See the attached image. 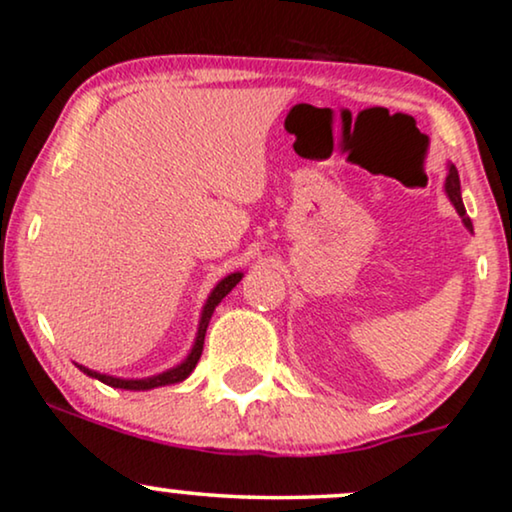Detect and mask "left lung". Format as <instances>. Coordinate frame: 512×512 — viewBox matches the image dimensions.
<instances>
[{
    "instance_id": "8db88e82",
    "label": "left lung",
    "mask_w": 512,
    "mask_h": 512,
    "mask_svg": "<svg viewBox=\"0 0 512 512\" xmlns=\"http://www.w3.org/2000/svg\"><path fill=\"white\" fill-rule=\"evenodd\" d=\"M444 189H446V196L451 198V203L456 205L458 215L463 217V224L468 226V229L472 231V222H470V217L465 215L463 200H461V179H458V170H456L454 165H449V177H446V184H444Z\"/></svg>"
}]
</instances>
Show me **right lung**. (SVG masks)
Segmentation results:
<instances>
[{"instance_id": "add662e5", "label": "right lung", "mask_w": 512, "mask_h": 512, "mask_svg": "<svg viewBox=\"0 0 512 512\" xmlns=\"http://www.w3.org/2000/svg\"><path fill=\"white\" fill-rule=\"evenodd\" d=\"M243 274H231L222 278V281L217 283V288L212 290L210 297H208V304L203 307V316H200V326H198V338H196V345H193L191 354L181 361L179 366L170 368V371L160 373V375H153V378H144V380H122V378H113V375H103V373H96V371H89V368L84 366H77L82 373L92 375V378L101 380V383L111 385V387H120V390H153V387H163V385H174V383H181L184 378H189L193 368H196L200 354H203V342H205V331H208V323L212 319V312H215V307L219 302L224 300L226 295L231 293V288L236 286L238 281H241Z\"/></svg>"}]
</instances>
